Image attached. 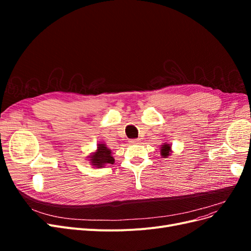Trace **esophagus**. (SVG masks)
<instances>
[{
  "label": "esophagus",
  "mask_w": 251,
  "mask_h": 251,
  "mask_svg": "<svg viewBox=\"0 0 251 251\" xmlns=\"http://www.w3.org/2000/svg\"><path fill=\"white\" fill-rule=\"evenodd\" d=\"M141 140L140 139H132L131 141H130V143H139Z\"/></svg>",
  "instance_id": "obj_1"
}]
</instances>
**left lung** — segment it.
<instances>
[{"instance_id": "left-lung-1", "label": "left lung", "mask_w": 251, "mask_h": 251, "mask_svg": "<svg viewBox=\"0 0 251 251\" xmlns=\"http://www.w3.org/2000/svg\"><path fill=\"white\" fill-rule=\"evenodd\" d=\"M173 154V150H172V144L169 142H164L161 144L160 147V155L162 158H168Z\"/></svg>"}]
</instances>
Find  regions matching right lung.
<instances>
[{"mask_svg":"<svg viewBox=\"0 0 251 251\" xmlns=\"http://www.w3.org/2000/svg\"><path fill=\"white\" fill-rule=\"evenodd\" d=\"M88 161L94 169H101L107 164H113L115 162L112 156L111 149H109L104 142L97 144L96 150L88 156Z\"/></svg>","mask_w":251,"mask_h":251,"instance_id":"1","label":"right lung"}]
</instances>
